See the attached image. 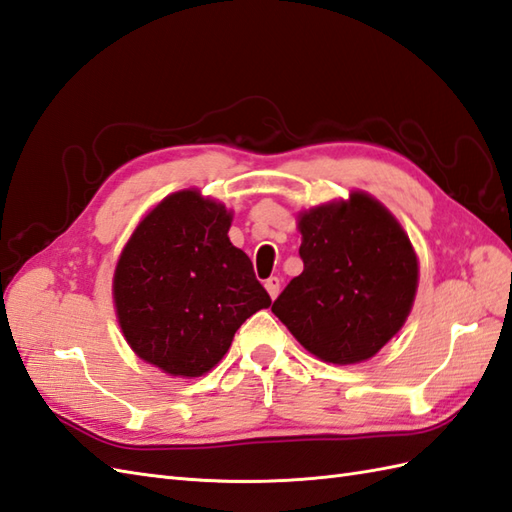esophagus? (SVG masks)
<instances>
[{"label": "esophagus", "instance_id": "34e87169", "mask_svg": "<svg viewBox=\"0 0 512 512\" xmlns=\"http://www.w3.org/2000/svg\"><path fill=\"white\" fill-rule=\"evenodd\" d=\"M266 290H268V294H270V299H277V294H279V288H281V281H279V277H270V279H266Z\"/></svg>", "mask_w": 512, "mask_h": 512}]
</instances>
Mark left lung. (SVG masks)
I'll use <instances>...</instances> for the list:
<instances>
[{"mask_svg": "<svg viewBox=\"0 0 512 512\" xmlns=\"http://www.w3.org/2000/svg\"><path fill=\"white\" fill-rule=\"evenodd\" d=\"M303 272L272 312L316 358L358 364L406 323L419 261L395 216L364 192L299 213Z\"/></svg>", "mask_w": 512, "mask_h": 512, "instance_id": "obj_1", "label": "left lung"}]
</instances>
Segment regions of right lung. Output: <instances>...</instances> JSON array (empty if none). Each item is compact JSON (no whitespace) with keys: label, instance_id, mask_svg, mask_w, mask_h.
Instances as JSON below:
<instances>
[{"label":"right lung","instance_id":"add662e5","mask_svg":"<svg viewBox=\"0 0 512 512\" xmlns=\"http://www.w3.org/2000/svg\"><path fill=\"white\" fill-rule=\"evenodd\" d=\"M231 220L198 189L170 194L139 222L115 266L126 342L172 377L211 371L244 320L272 303L251 259L229 240Z\"/></svg>","mask_w":512,"mask_h":512}]
</instances>
